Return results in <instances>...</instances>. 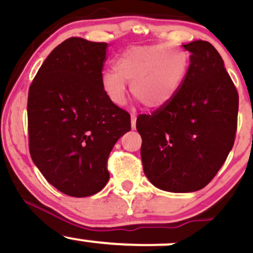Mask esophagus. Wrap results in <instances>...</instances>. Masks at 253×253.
Segmentation results:
<instances>
[{
	"instance_id": "34e87169",
	"label": "esophagus",
	"mask_w": 253,
	"mask_h": 253,
	"mask_svg": "<svg viewBox=\"0 0 253 253\" xmlns=\"http://www.w3.org/2000/svg\"><path fill=\"white\" fill-rule=\"evenodd\" d=\"M136 121H137V116L134 114L131 115V126H132V129L136 128Z\"/></svg>"
}]
</instances>
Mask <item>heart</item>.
I'll use <instances>...</instances> for the list:
<instances>
[{"mask_svg": "<svg viewBox=\"0 0 253 253\" xmlns=\"http://www.w3.org/2000/svg\"><path fill=\"white\" fill-rule=\"evenodd\" d=\"M190 68L185 50L169 44L133 46L117 57L115 67L101 73L104 93L115 105H124L127 82L131 93L147 109L167 105L177 94Z\"/></svg>", "mask_w": 253, "mask_h": 253, "instance_id": "heart-1", "label": "heart"}]
</instances>
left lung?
<instances>
[{
    "label": "left lung",
    "instance_id": "left-lung-1",
    "mask_svg": "<svg viewBox=\"0 0 253 253\" xmlns=\"http://www.w3.org/2000/svg\"><path fill=\"white\" fill-rule=\"evenodd\" d=\"M183 47L191 63L180 90L136 124L144 174L169 192L206 187L225 163L237 128L239 94L221 56L203 40Z\"/></svg>",
    "mask_w": 253,
    "mask_h": 253
}]
</instances>
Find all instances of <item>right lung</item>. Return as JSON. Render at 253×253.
<instances>
[{
    "label": "right lung",
    "instance_id": "right-lung-1",
    "mask_svg": "<svg viewBox=\"0 0 253 253\" xmlns=\"http://www.w3.org/2000/svg\"><path fill=\"white\" fill-rule=\"evenodd\" d=\"M106 42L70 38L51 51L28 94L29 152L47 182L72 197L105 187L115 143L131 116L109 100L100 78Z\"/></svg>",
    "mask_w": 253,
    "mask_h": 253
}]
</instances>
